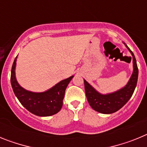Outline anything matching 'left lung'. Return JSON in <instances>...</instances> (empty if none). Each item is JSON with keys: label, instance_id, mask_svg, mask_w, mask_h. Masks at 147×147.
<instances>
[{"label": "left lung", "instance_id": "1", "mask_svg": "<svg viewBox=\"0 0 147 147\" xmlns=\"http://www.w3.org/2000/svg\"><path fill=\"white\" fill-rule=\"evenodd\" d=\"M125 45L132 56L133 72L129 82L124 88L113 93L104 95L96 91L86 80H84L85 94L88 103L90 107L97 112L104 114H110L116 112L129 101L134 93L137 85L138 69L134 54L126 44Z\"/></svg>", "mask_w": 147, "mask_h": 147}]
</instances>
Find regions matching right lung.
<instances>
[{
	"label": "right lung",
	"instance_id": "1",
	"mask_svg": "<svg viewBox=\"0 0 147 147\" xmlns=\"http://www.w3.org/2000/svg\"><path fill=\"white\" fill-rule=\"evenodd\" d=\"M17 57L11 71V84L13 91L23 107L38 116H50L57 113L62 107L65 91L74 76L62 80L51 88L42 93L28 91L22 88L15 77Z\"/></svg>",
	"mask_w": 147,
	"mask_h": 147
}]
</instances>
